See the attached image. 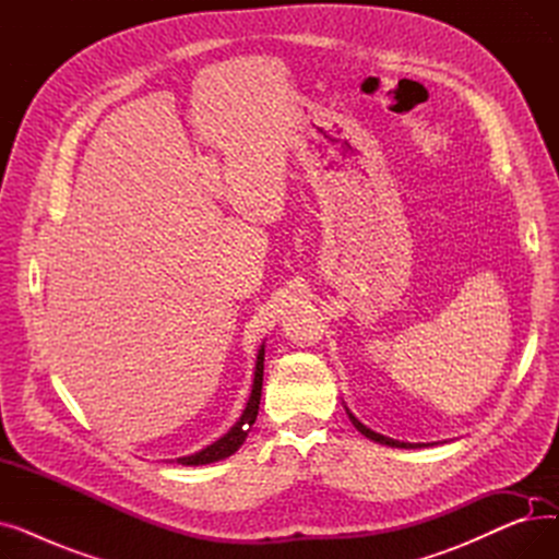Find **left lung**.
Listing matches in <instances>:
<instances>
[{
    "label": "left lung",
    "instance_id": "1",
    "mask_svg": "<svg viewBox=\"0 0 559 559\" xmlns=\"http://www.w3.org/2000/svg\"><path fill=\"white\" fill-rule=\"evenodd\" d=\"M346 415H348V419H350V424H354L367 439H371V442H378V444H385V447H392V449H421V447H430V444H409V442H399V439H392V437H385V435H380V432H376V430H371V428H367L365 424H360L358 419H356V415L350 413V409L346 407Z\"/></svg>",
    "mask_w": 559,
    "mask_h": 559
}]
</instances>
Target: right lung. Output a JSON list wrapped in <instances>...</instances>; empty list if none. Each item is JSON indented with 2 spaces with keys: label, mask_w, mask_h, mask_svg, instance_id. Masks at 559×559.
<instances>
[{
  "label": "right lung",
  "mask_w": 559,
  "mask_h": 559,
  "mask_svg": "<svg viewBox=\"0 0 559 559\" xmlns=\"http://www.w3.org/2000/svg\"><path fill=\"white\" fill-rule=\"evenodd\" d=\"M262 371H264V344L258 348V358H255V371H253V385H251V396L247 401V407L245 413L240 417V421L235 424L224 437H219L217 442H213L211 447L201 449L199 453L194 455H186V457H179L176 462L183 464V466H199V464H211V462H219L228 455H233L235 451H238L245 439L251 430V426L255 424V417H258V407H260V396H262Z\"/></svg>",
  "instance_id": "obj_1"
}]
</instances>
